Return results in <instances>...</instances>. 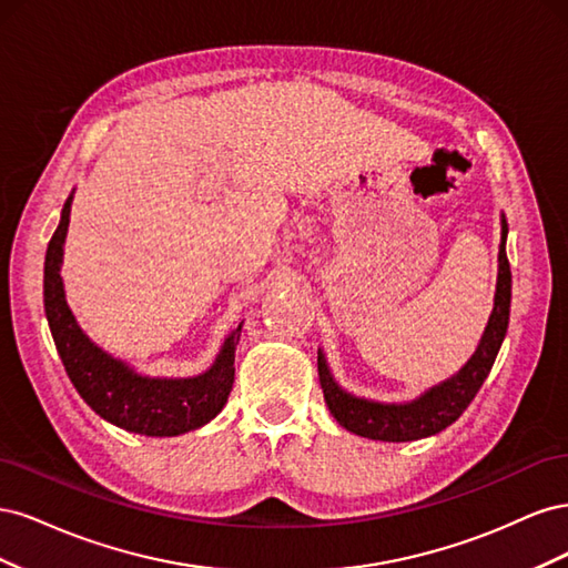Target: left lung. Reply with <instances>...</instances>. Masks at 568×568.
Instances as JSON below:
<instances>
[{
	"instance_id": "1",
	"label": "left lung",
	"mask_w": 568,
	"mask_h": 568,
	"mask_svg": "<svg viewBox=\"0 0 568 568\" xmlns=\"http://www.w3.org/2000/svg\"><path fill=\"white\" fill-rule=\"evenodd\" d=\"M507 220L503 215V236H500V253H497V286H495V303L488 317V326L476 353L469 357L450 379L440 382L438 386L424 390L417 400L409 403H376L367 398L343 390L329 372V365L317 353V372L320 384L324 390L326 407L334 419L348 428V432L372 438V440H388V443H405L419 440L443 432L445 426L459 419L464 409L476 398L478 388L484 386L493 363L507 334L509 326V305H511V272L507 261Z\"/></svg>"
}]
</instances>
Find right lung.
I'll return each instance as SVG.
<instances>
[{
  "instance_id": "right-lung-1",
  "label": "right lung",
  "mask_w": 568,
  "mask_h": 568,
  "mask_svg": "<svg viewBox=\"0 0 568 568\" xmlns=\"http://www.w3.org/2000/svg\"><path fill=\"white\" fill-rule=\"evenodd\" d=\"M71 203L73 196H68L44 257V313L68 379L99 417L132 434L180 436L209 424L230 398L242 324L222 343L211 369L186 379L144 376L101 351L80 329L63 294L61 263Z\"/></svg>"
}]
</instances>
